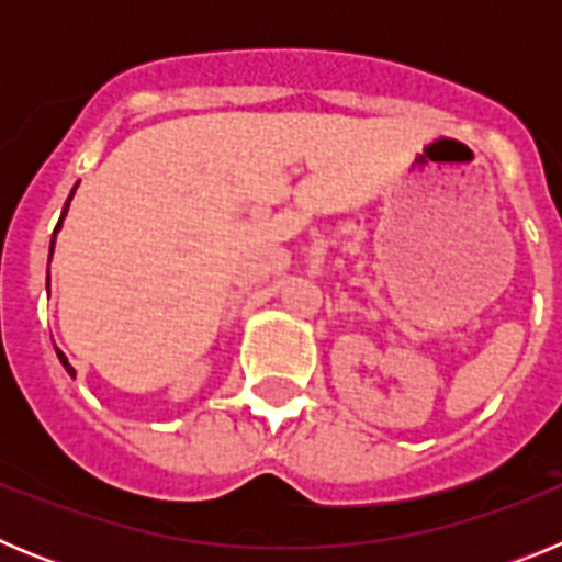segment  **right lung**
<instances>
[{
  "mask_svg": "<svg viewBox=\"0 0 562 562\" xmlns=\"http://www.w3.org/2000/svg\"><path fill=\"white\" fill-rule=\"evenodd\" d=\"M67 205H69V200H67ZM67 205H64L61 220H64V216H67ZM61 220H58V227H61ZM58 227H56V231H58ZM53 241H56V236H53ZM49 256H53V247H49ZM58 360H61V366H64V369H67V374H69V376H76V369H72V366H69V362H67V357H64L61 351H58Z\"/></svg>",
  "mask_w": 562,
  "mask_h": 562,
  "instance_id": "add662e5",
  "label": "right lung"
}]
</instances>
